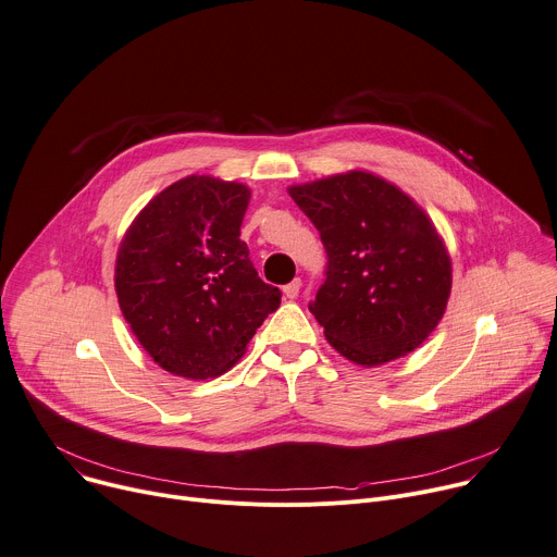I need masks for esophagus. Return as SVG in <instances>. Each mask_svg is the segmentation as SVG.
<instances>
[{"instance_id": "obj_1", "label": "esophagus", "mask_w": 557, "mask_h": 557, "mask_svg": "<svg viewBox=\"0 0 557 557\" xmlns=\"http://www.w3.org/2000/svg\"><path fill=\"white\" fill-rule=\"evenodd\" d=\"M299 288H301V280H299V277H295L290 284H286V286L282 288V293H284V297L295 299V297L299 295Z\"/></svg>"}]
</instances>
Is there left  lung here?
<instances>
[{
    "instance_id": "1",
    "label": "left lung",
    "mask_w": 557,
    "mask_h": 557,
    "mask_svg": "<svg viewBox=\"0 0 557 557\" xmlns=\"http://www.w3.org/2000/svg\"><path fill=\"white\" fill-rule=\"evenodd\" d=\"M288 195L329 256L309 307L329 344L367 369L416 350L440 324L453 282L446 244L424 209L369 171L295 184Z\"/></svg>"
}]
</instances>
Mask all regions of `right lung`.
I'll use <instances>...</instances> for the list:
<instances>
[{"label": "right lung", "mask_w": 557, "mask_h": 557, "mask_svg": "<svg viewBox=\"0 0 557 557\" xmlns=\"http://www.w3.org/2000/svg\"><path fill=\"white\" fill-rule=\"evenodd\" d=\"M250 188L188 175L158 193L126 228L115 293L133 335L164 371L209 380L246 352L280 307L239 239Z\"/></svg>", "instance_id": "right-lung-1"}]
</instances>
